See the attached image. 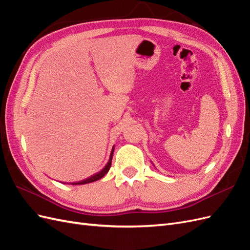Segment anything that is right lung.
<instances>
[{"mask_svg":"<svg viewBox=\"0 0 250 250\" xmlns=\"http://www.w3.org/2000/svg\"><path fill=\"white\" fill-rule=\"evenodd\" d=\"M112 155H113V148H112V150H111L109 161H108V163L106 164V166H105V167L103 168V170H101L99 173H97V174H95V175L90 176V177H88V178H86V179H84V180L78 181V183H72L71 185H85V184H89V183H94V181L99 180L100 178H102V177L105 175V174H106V173L109 171V169H110L111 161H112Z\"/></svg>","mask_w":250,"mask_h":250,"instance_id":"right-lung-1","label":"right lung"}]
</instances>
